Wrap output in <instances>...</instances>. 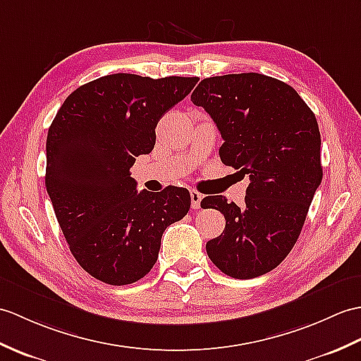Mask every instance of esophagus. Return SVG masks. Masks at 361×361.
Masks as SVG:
<instances>
[{
  "mask_svg": "<svg viewBox=\"0 0 361 361\" xmlns=\"http://www.w3.org/2000/svg\"><path fill=\"white\" fill-rule=\"evenodd\" d=\"M201 200H203V195H201L200 192H197L195 189H190V204H192V209H200Z\"/></svg>",
  "mask_w": 361,
  "mask_h": 361,
  "instance_id": "obj_1",
  "label": "esophagus"
}]
</instances>
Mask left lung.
Returning <instances> with one entry per match:
<instances>
[{
  "label": "left lung",
  "instance_id": "left-lung-1",
  "mask_svg": "<svg viewBox=\"0 0 361 361\" xmlns=\"http://www.w3.org/2000/svg\"><path fill=\"white\" fill-rule=\"evenodd\" d=\"M190 99L219 128L223 164L250 180L243 206L223 195L201 200L226 219L206 252L232 279H255L288 257L320 186L318 123L294 89L262 73L204 78Z\"/></svg>",
  "mask_w": 361,
  "mask_h": 361
}]
</instances>
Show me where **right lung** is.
I'll return each mask as SVG.
<instances>
[{
    "mask_svg": "<svg viewBox=\"0 0 361 361\" xmlns=\"http://www.w3.org/2000/svg\"><path fill=\"white\" fill-rule=\"evenodd\" d=\"M197 82L106 75L73 90L50 124L47 194L72 255L94 279L112 286L142 279L167 226L188 214V189L138 194L130 167L152 152L158 121Z\"/></svg>",
    "mask_w": 361,
    "mask_h": 361,
    "instance_id": "1",
    "label": "right lung"
}]
</instances>
